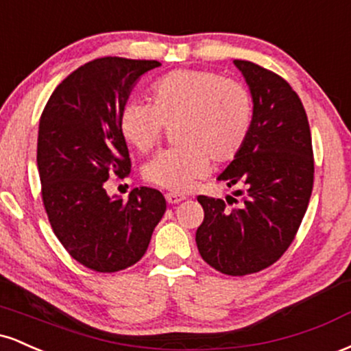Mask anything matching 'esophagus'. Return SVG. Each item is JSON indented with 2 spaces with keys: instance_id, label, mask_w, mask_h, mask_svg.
<instances>
[{
  "instance_id": "1",
  "label": "esophagus",
  "mask_w": 351,
  "mask_h": 351,
  "mask_svg": "<svg viewBox=\"0 0 351 351\" xmlns=\"http://www.w3.org/2000/svg\"><path fill=\"white\" fill-rule=\"evenodd\" d=\"M165 198H167V201L170 204H178L183 199H186V196L180 195V193H167V195H165Z\"/></svg>"
}]
</instances>
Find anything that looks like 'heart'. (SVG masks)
<instances>
[{"label":"heart","mask_w":351,"mask_h":351,"mask_svg":"<svg viewBox=\"0 0 351 351\" xmlns=\"http://www.w3.org/2000/svg\"><path fill=\"white\" fill-rule=\"evenodd\" d=\"M150 102L128 100L119 112V132L130 147L148 152L163 125L175 127L178 148L156 153L143 167V178L171 191H186L209 170V162H231L252 123L247 87L211 71L178 69L150 86Z\"/></svg>","instance_id":"b5f03b06"}]
</instances>
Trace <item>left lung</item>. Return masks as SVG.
<instances>
[{"mask_svg":"<svg viewBox=\"0 0 351 351\" xmlns=\"http://www.w3.org/2000/svg\"><path fill=\"white\" fill-rule=\"evenodd\" d=\"M234 66L251 90L252 123L217 180L236 186L241 203L229 209L223 199L198 196L204 219L196 245L216 271L245 276L272 265L292 244L312 195L313 152L307 114L292 87L249 60Z\"/></svg>","mask_w":351,"mask_h":351,"instance_id":"1","label":"left lung"}]
</instances>
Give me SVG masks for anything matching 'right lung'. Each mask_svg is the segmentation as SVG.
I'll use <instances>...</instances> for the list:
<instances>
[{
  "label": "right lung",
  "mask_w": 351,
  "mask_h": 351,
  "mask_svg": "<svg viewBox=\"0 0 351 351\" xmlns=\"http://www.w3.org/2000/svg\"><path fill=\"white\" fill-rule=\"evenodd\" d=\"M158 66L125 58L90 60L56 87L39 120L44 208L60 244L92 271L117 272L138 263L167 211L158 189L134 188L123 201L104 186L112 173H130L117 119L136 80Z\"/></svg>",
  "instance_id": "add662e5"
}]
</instances>
